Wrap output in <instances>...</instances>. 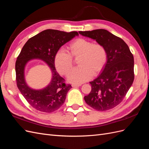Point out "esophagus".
Instances as JSON below:
<instances>
[{
    "instance_id": "obj_1",
    "label": "esophagus",
    "mask_w": 149,
    "mask_h": 149,
    "mask_svg": "<svg viewBox=\"0 0 149 149\" xmlns=\"http://www.w3.org/2000/svg\"><path fill=\"white\" fill-rule=\"evenodd\" d=\"M81 84H72V87H79L80 86H81Z\"/></svg>"
}]
</instances>
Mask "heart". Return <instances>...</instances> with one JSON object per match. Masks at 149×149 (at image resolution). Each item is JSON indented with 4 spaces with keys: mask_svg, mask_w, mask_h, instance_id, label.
Here are the masks:
<instances>
[{
    "mask_svg": "<svg viewBox=\"0 0 149 149\" xmlns=\"http://www.w3.org/2000/svg\"><path fill=\"white\" fill-rule=\"evenodd\" d=\"M68 53L59 49L55 56V65L57 71L67 76L73 68V58L78 59L80 66L68 76L70 81L81 83L93 75H97L105 67L108 58L106 47L101 43H93L85 38H76L67 47Z\"/></svg>",
    "mask_w": 149,
    "mask_h": 149,
    "instance_id": "obj_1",
    "label": "heart"
}]
</instances>
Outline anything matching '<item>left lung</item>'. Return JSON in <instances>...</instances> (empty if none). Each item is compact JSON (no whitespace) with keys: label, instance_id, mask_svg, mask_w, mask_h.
Listing matches in <instances>:
<instances>
[{"label":"left lung","instance_id":"left-lung-1","mask_svg":"<svg viewBox=\"0 0 149 149\" xmlns=\"http://www.w3.org/2000/svg\"><path fill=\"white\" fill-rule=\"evenodd\" d=\"M96 40L107 51V63L97 78L89 82L91 91L84 100L97 111L112 109L123 101L134 79V56L123 39L104 29L79 31Z\"/></svg>","mask_w":149,"mask_h":149}]
</instances>
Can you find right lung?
Returning a JSON list of instances; mask_svg holds the SVG:
<instances>
[{"instance_id":"1","label":"right lung","mask_w":149,"mask_h":149,"mask_svg":"<svg viewBox=\"0 0 149 149\" xmlns=\"http://www.w3.org/2000/svg\"><path fill=\"white\" fill-rule=\"evenodd\" d=\"M77 31L65 32L57 30L47 29L30 38L25 43L15 63L17 86L31 106L44 112H52L63 104L67 93L72 88L57 73L55 66V56L61 46L69 42ZM41 59L52 70V78L47 87L42 90L31 89L26 84L24 70L28 61Z\"/></svg>"}]
</instances>
